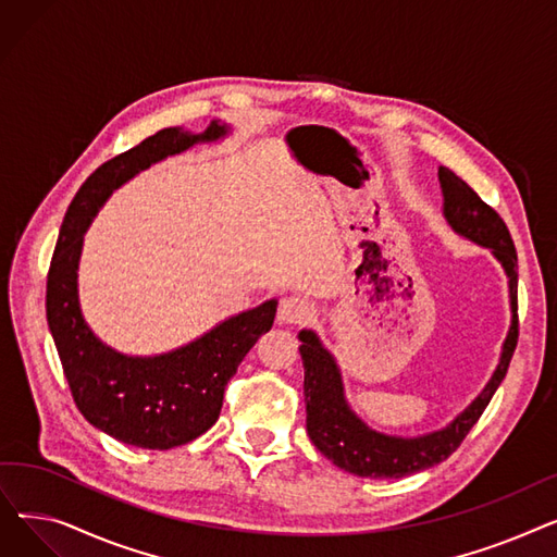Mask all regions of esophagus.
<instances>
[{"instance_id": "esophagus-1", "label": "esophagus", "mask_w": 557, "mask_h": 557, "mask_svg": "<svg viewBox=\"0 0 557 557\" xmlns=\"http://www.w3.org/2000/svg\"><path fill=\"white\" fill-rule=\"evenodd\" d=\"M311 313H313V305L309 300L290 296V298L282 300L277 318L284 325H298V323H305Z\"/></svg>"}]
</instances>
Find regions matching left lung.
<instances>
[{"label": "left lung", "mask_w": 557, "mask_h": 557, "mask_svg": "<svg viewBox=\"0 0 557 557\" xmlns=\"http://www.w3.org/2000/svg\"><path fill=\"white\" fill-rule=\"evenodd\" d=\"M447 223L479 246L492 250L502 261L510 288V330L504 341L502 359L487 386L465 411L445 429L420 437H399L372 431L349 408L343 395L341 370L334 357L311 330H302L300 355L305 366V401H307V433L318 451L327 456L341 470L363 479H401L416 474L449 458L465 435L479 422L492 395L504 382L519 336L517 318V250L504 219L496 214L481 196L462 178L447 169H437Z\"/></svg>", "instance_id": "obj_1"}]
</instances>
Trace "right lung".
Returning a JSON list of instances; mask_svg holds the SVG:
<instances>
[{
    "instance_id": "add662e5",
    "label": "right lung",
    "mask_w": 557,
    "mask_h": 557,
    "mask_svg": "<svg viewBox=\"0 0 557 557\" xmlns=\"http://www.w3.org/2000/svg\"><path fill=\"white\" fill-rule=\"evenodd\" d=\"M225 133L219 122L200 135L164 128L103 162L74 196L58 234L47 275V323L72 397L87 422L133 447H181L219 420L225 386L257 338L273 327L277 300L232 315L173 352L126 357L103 345L83 320L76 290L83 234L103 200L135 173Z\"/></svg>"
}]
</instances>
